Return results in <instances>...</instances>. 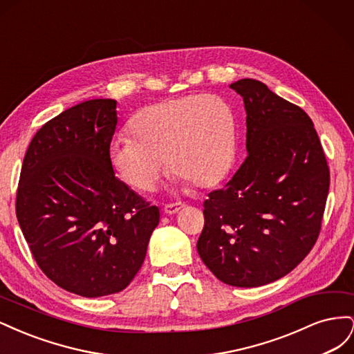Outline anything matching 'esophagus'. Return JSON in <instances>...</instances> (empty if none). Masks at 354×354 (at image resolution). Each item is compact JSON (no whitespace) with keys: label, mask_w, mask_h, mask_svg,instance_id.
<instances>
[{"label":"esophagus","mask_w":354,"mask_h":354,"mask_svg":"<svg viewBox=\"0 0 354 354\" xmlns=\"http://www.w3.org/2000/svg\"><path fill=\"white\" fill-rule=\"evenodd\" d=\"M181 208H185V203H181V202L167 203V205L164 207V212H165V214H176V212H178Z\"/></svg>","instance_id":"esophagus-1"}]
</instances>
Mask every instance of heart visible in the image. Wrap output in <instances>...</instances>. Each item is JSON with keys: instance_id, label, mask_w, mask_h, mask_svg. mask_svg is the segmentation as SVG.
<instances>
[{"instance_id": "1", "label": "heart", "mask_w": 354, "mask_h": 354, "mask_svg": "<svg viewBox=\"0 0 354 354\" xmlns=\"http://www.w3.org/2000/svg\"><path fill=\"white\" fill-rule=\"evenodd\" d=\"M118 136L109 160L118 177L138 192L155 187L165 159L181 183L208 189L227 176L238 151L230 104L212 94H187L146 106Z\"/></svg>"}]
</instances>
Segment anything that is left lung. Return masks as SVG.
Instances as JSON below:
<instances>
[{
    "label": "left lung",
    "mask_w": 354,
    "mask_h": 354,
    "mask_svg": "<svg viewBox=\"0 0 354 354\" xmlns=\"http://www.w3.org/2000/svg\"><path fill=\"white\" fill-rule=\"evenodd\" d=\"M230 88L246 111V155L236 174L203 202L196 248L221 282L252 288L281 279L315 246L329 167L313 121L260 81Z\"/></svg>",
    "instance_id": "8db88e82"
}]
</instances>
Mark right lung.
<instances>
[{
  "instance_id": "obj_1",
  "label": "right lung",
  "mask_w": 354,
  "mask_h": 354,
  "mask_svg": "<svg viewBox=\"0 0 354 354\" xmlns=\"http://www.w3.org/2000/svg\"><path fill=\"white\" fill-rule=\"evenodd\" d=\"M116 102L94 99L42 125L20 171L16 216L50 281L81 297L125 289L145 261L159 209L118 180L109 160Z\"/></svg>"
}]
</instances>
